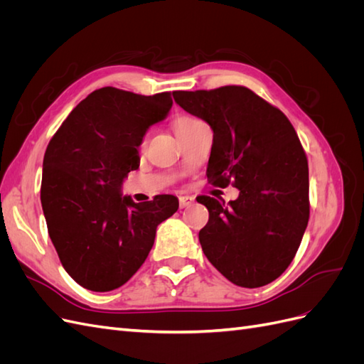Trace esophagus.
I'll return each mask as SVG.
<instances>
[{"label":"esophagus","instance_id":"34e87169","mask_svg":"<svg viewBox=\"0 0 364 364\" xmlns=\"http://www.w3.org/2000/svg\"><path fill=\"white\" fill-rule=\"evenodd\" d=\"M193 203H194V197H193V196H181V197H179V205H181V208L191 206Z\"/></svg>","mask_w":364,"mask_h":364}]
</instances>
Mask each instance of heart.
I'll use <instances>...</instances> for the list:
<instances>
[{
  "instance_id": "b5f03b06",
  "label": "heart",
  "mask_w": 364,
  "mask_h": 364,
  "mask_svg": "<svg viewBox=\"0 0 364 364\" xmlns=\"http://www.w3.org/2000/svg\"><path fill=\"white\" fill-rule=\"evenodd\" d=\"M196 123H200V119H197L194 117H181V118L176 119L174 129H176V132H178L181 129H185V127H188V126L196 124Z\"/></svg>"
}]
</instances>
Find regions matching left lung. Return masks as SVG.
Wrapping results in <instances>:
<instances>
[{
    "label": "left lung",
    "instance_id": "1",
    "mask_svg": "<svg viewBox=\"0 0 364 364\" xmlns=\"http://www.w3.org/2000/svg\"><path fill=\"white\" fill-rule=\"evenodd\" d=\"M174 102L214 132L208 182L240 190L237 200L199 196L209 211L199 232L203 253L240 287H262L293 261L310 218L308 161L278 107L249 87L176 91Z\"/></svg>",
    "mask_w": 364,
    "mask_h": 364
}]
</instances>
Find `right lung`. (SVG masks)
Segmentation results:
<instances>
[{"mask_svg": "<svg viewBox=\"0 0 364 364\" xmlns=\"http://www.w3.org/2000/svg\"><path fill=\"white\" fill-rule=\"evenodd\" d=\"M171 94L102 87L77 105L54 134L42 165L41 203L63 269L82 287L111 291L146 261L156 228L179 208L174 196L135 203L121 196L139 167L147 129L168 115Z\"/></svg>", "mask_w": 364, "mask_h": 364, "instance_id": "right-lung-1", "label": "right lung"}]
</instances>
